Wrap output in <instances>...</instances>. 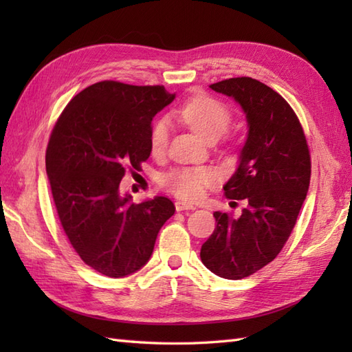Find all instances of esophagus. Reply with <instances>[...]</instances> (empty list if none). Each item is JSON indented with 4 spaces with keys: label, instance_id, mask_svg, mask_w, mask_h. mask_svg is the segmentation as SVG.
<instances>
[{
    "label": "esophagus",
    "instance_id": "1",
    "mask_svg": "<svg viewBox=\"0 0 352 352\" xmlns=\"http://www.w3.org/2000/svg\"><path fill=\"white\" fill-rule=\"evenodd\" d=\"M195 206H192L189 203H184V201H177L175 203V210L177 212H183V210H193Z\"/></svg>",
    "mask_w": 352,
    "mask_h": 352
}]
</instances>
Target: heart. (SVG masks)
Instances as JSON below:
<instances>
[{"label": "heart", "instance_id": "obj_1", "mask_svg": "<svg viewBox=\"0 0 352 352\" xmlns=\"http://www.w3.org/2000/svg\"><path fill=\"white\" fill-rule=\"evenodd\" d=\"M182 122L206 140L219 139L231 124V110L219 100L208 95H195L177 110ZM168 144V122L159 119L151 131V151L160 154ZM213 180L212 170L204 166L177 168L162 177V186L174 195L195 199L203 195L206 188Z\"/></svg>", "mask_w": 352, "mask_h": 352}]
</instances>
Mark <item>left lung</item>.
<instances>
[{"label": "left lung", "instance_id": "8db88e82", "mask_svg": "<svg viewBox=\"0 0 352 352\" xmlns=\"http://www.w3.org/2000/svg\"><path fill=\"white\" fill-rule=\"evenodd\" d=\"M210 87L234 98L246 116L248 136L223 190L248 206L237 218L213 213L216 228L199 256L218 276L242 280L271 263L287 242L307 197L310 153L295 111L274 89L250 77Z\"/></svg>", "mask_w": 352, "mask_h": 352}]
</instances>
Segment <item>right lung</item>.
<instances>
[{
    "instance_id": "right-lung-1",
    "label": "right lung",
    "mask_w": 352,
    "mask_h": 352,
    "mask_svg": "<svg viewBox=\"0 0 352 352\" xmlns=\"http://www.w3.org/2000/svg\"><path fill=\"white\" fill-rule=\"evenodd\" d=\"M174 98L163 86L100 81L74 96L52 129L45 163L58 219L80 258L111 278L148 263L175 212L166 197L134 204L119 188L151 154L153 118Z\"/></svg>"
}]
</instances>
